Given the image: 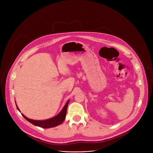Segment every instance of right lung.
<instances>
[{"label": "right lung", "mask_w": 153, "mask_h": 153, "mask_svg": "<svg viewBox=\"0 0 153 153\" xmlns=\"http://www.w3.org/2000/svg\"><path fill=\"white\" fill-rule=\"evenodd\" d=\"M69 100H68L67 101L66 104H65V105L63 108L62 111L57 116H56L51 119H47V120H35L30 119L27 117L23 114H22V115L23 116V117L26 120H27L29 122H30L31 123L33 124L35 126H37L43 128H49L54 127L59 125H60L64 121L65 117H66V114H67V106H68V105L69 103ZM16 106H17V110L20 111L17 105H16Z\"/></svg>", "instance_id": "right-lung-1"}]
</instances>
